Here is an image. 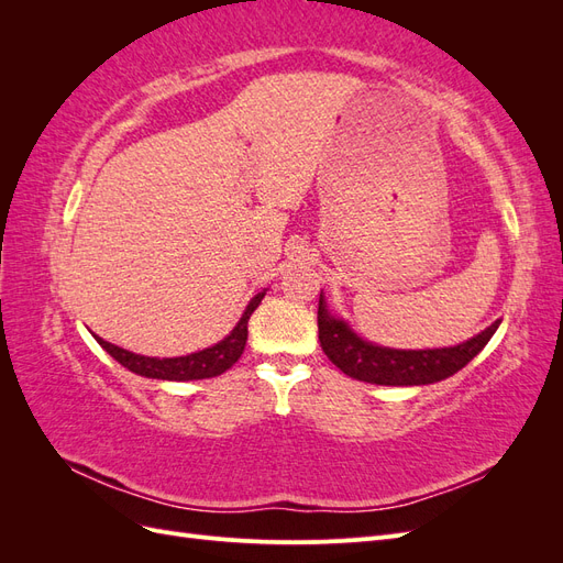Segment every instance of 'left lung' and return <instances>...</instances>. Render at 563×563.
<instances>
[{
    "label": "left lung",
    "instance_id": "obj_1",
    "mask_svg": "<svg viewBox=\"0 0 563 563\" xmlns=\"http://www.w3.org/2000/svg\"><path fill=\"white\" fill-rule=\"evenodd\" d=\"M319 343L323 354L354 380L371 385H430L439 383L479 354L490 335L498 331L500 319L493 321L486 331L474 335L455 347L437 350H391L373 345L356 335L343 319L329 312L327 300L319 294Z\"/></svg>",
    "mask_w": 563,
    "mask_h": 563
}]
</instances>
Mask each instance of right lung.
<instances>
[{
	"mask_svg": "<svg viewBox=\"0 0 563 563\" xmlns=\"http://www.w3.org/2000/svg\"><path fill=\"white\" fill-rule=\"evenodd\" d=\"M265 298V291L258 296H253L251 302L246 305V310L242 319L236 321V327L228 338L220 340V343L192 352L187 356H172V360H157V356H143L129 352L124 347H117L100 335H93L98 340V345L103 347L110 356L122 364L124 368L139 373V376L145 378H157V380H203V378H216L220 373H225L228 368L234 366V362L240 360L244 347H246V338H249V319L253 310L258 308L261 300Z\"/></svg>",
	"mask_w": 563,
	"mask_h": 563,
	"instance_id": "1",
	"label": "right lung"
}]
</instances>
